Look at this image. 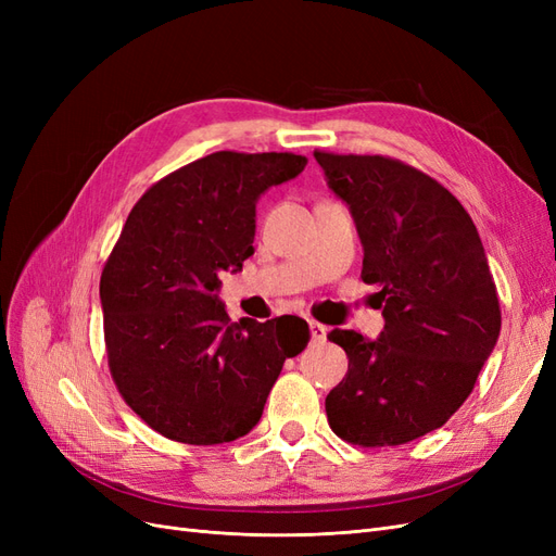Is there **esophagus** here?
Here are the masks:
<instances>
[{
    "label": "esophagus",
    "mask_w": 556,
    "mask_h": 556,
    "mask_svg": "<svg viewBox=\"0 0 556 556\" xmlns=\"http://www.w3.org/2000/svg\"><path fill=\"white\" fill-rule=\"evenodd\" d=\"M311 325V336H313V341L315 343H325L327 341V333H329V329L325 327V325H319V323H308Z\"/></svg>",
    "instance_id": "34e87169"
}]
</instances>
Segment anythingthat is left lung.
Instances as JSON below:
<instances>
[{
	"label": "left lung",
	"mask_w": 556,
	"mask_h": 556,
	"mask_svg": "<svg viewBox=\"0 0 556 556\" xmlns=\"http://www.w3.org/2000/svg\"><path fill=\"white\" fill-rule=\"evenodd\" d=\"M345 201L384 329H333L348 374L327 394L331 431L362 447L403 445L443 427L473 392L498 341L496 285L470 215L439 180L382 155L315 150Z\"/></svg>",
	"instance_id": "1"
}]
</instances>
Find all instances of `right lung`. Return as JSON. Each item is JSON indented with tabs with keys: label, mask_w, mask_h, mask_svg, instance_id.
<instances>
[{
	"label": "right lung",
	"mask_w": 556,
	"mask_h": 556,
	"mask_svg": "<svg viewBox=\"0 0 556 556\" xmlns=\"http://www.w3.org/2000/svg\"><path fill=\"white\" fill-rule=\"evenodd\" d=\"M292 153L220 150L155 182L131 208L99 282L109 368L127 406L164 439L217 445L260 422L306 319L231 323L220 276L255 252L257 199L296 178Z\"/></svg>",
	"instance_id": "1"
}]
</instances>
